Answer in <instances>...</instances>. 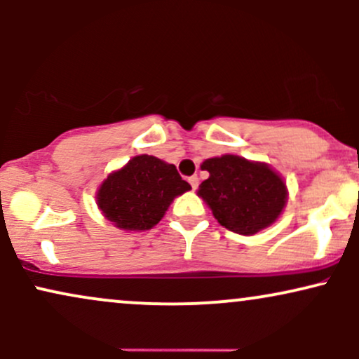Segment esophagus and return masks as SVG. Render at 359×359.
I'll return each mask as SVG.
<instances>
[{
  "label": "esophagus",
  "mask_w": 359,
  "mask_h": 359,
  "mask_svg": "<svg viewBox=\"0 0 359 359\" xmlns=\"http://www.w3.org/2000/svg\"><path fill=\"white\" fill-rule=\"evenodd\" d=\"M189 184H191V187L194 189V191H196V189L199 187V177H197V175L189 177Z\"/></svg>",
  "instance_id": "obj_1"
}]
</instances>
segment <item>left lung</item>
I'll use <instances>...</instances> for the list:
<instances>
[{
    "mask_svg": "<svg viewBox=\"0 0 359 359\" xmlns=\"http://www.w3.org/2000/svg\"><path fill=\"white\" fill-rule=\"evenodd\" d=\"M201 167L209 172V179L199 185L197 194L229 231L255 234L282 212L287 201L285 182L265 163L222 155L208 158Z\"/></svg>",
    "mask_w": 359,
    "mask_h": 359,
    "instance_id": "left-lung-1",
    "label": "left lung"
}]
</instances>
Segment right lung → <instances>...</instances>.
Instances as JSON below:
<instances>
[{
	"label": "right lung",
	"mask_w": 359,
	"mask_h": 359,
	"mask_svg": "<svg viewBox=\"0 0 359 359\" xmlns=\"http://www.w3.org/2000/svg\"><path fill=\"white\" fill-rule=\"evenodd\" d=\"M189 189L175 165L138 155L102 182L97 205L118 228L145 231L162 219L174 197Z\"/></svg>",
	"instance_id": "1"
}]
</instances>
